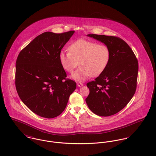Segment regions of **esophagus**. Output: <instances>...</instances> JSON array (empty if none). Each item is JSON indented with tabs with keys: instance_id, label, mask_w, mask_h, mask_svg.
<instances>
[{
	"instance_id": "esophagus-1",
	"label": "esophagus",
	"mask_w": 156,
	"mask_h": 156,
	"mask_svg": "<svg viewBox=\"0 0 156 156\" xmlns=\"http://www.w3.org/2000/svg\"><path fill=\"white\" fill-rule=\"evenodd\" d=\"M77 86L79 87H81L83 86V85L82 83H77Z\"/></svg>"
}]
</instances>
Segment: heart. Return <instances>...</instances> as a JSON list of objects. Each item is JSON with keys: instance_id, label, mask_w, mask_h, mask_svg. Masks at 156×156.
I'll use <instances>...</instances> for the list:
<instances>
[{"instance_id": "heart-1", "label": "heart", "mask_w": 156, "mask_h": 156, "mask_svg": "<svg viewBox=\"0 0 156 156\" xmlns=\"http://www.w3.org/2000/svg\"><path fill=\"white\" fill-rule=\"evenodd\" d=\"M62 68L72 73L71 78L82 82L90 76L96 77L101 74L108 66L110 59V50L108 46L85 39H79L69 46V51L61 50L59 54Z\"/></svg>"}]
</instances>
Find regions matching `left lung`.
<instances>
[{"instance_id": "left-lung-1", "label": "left lung", "mask_w": 156, "mask_h": 156, "mask_svg": "<svg viewBox=\"0 0 156 156\" xmlns=\"http://www.w3.org/2000/svg\"><path fill=\"white\" fill-rule=\"evenodd\" d=\"M87 36L108 47L110 59L103 72L87 83L89 94L85 100L93 113L109 116L121 111L133 97L138 62L132 48L122 39L103 35Z\"/></svg>"}]
</instances>
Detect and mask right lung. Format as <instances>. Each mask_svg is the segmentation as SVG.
Returning a JSON list of instances; mask_svg holds the SVG:
<instances>
[{
    "mask_svg": "<svg viewBox=\"0 0 156 156\" xmlns=\"http://www.w3.org/2000/svg\"><path fill=\"white\" fill-rule=\"evenodd\" d=\"M74 31L46 32L20 52L16 61V87L23 103L46 118L59 116L67 106L76 82L66 79L59 54Z\"/></svg>",
    "mask_w": 156,
    "mask_h": 156,
    "instance_id": "obj_1",
    "label": "right lung"
}]
</instances>
